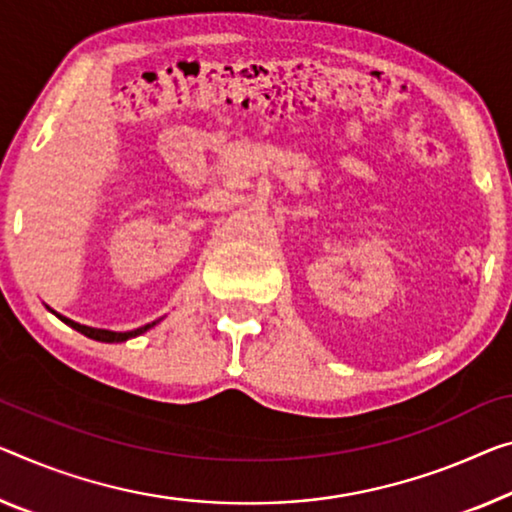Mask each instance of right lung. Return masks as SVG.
Listing matches in <instances>:
<instances>
[{"instance_id": "right-lung-1", "label": "right lung", "mask_w": 512, "mask_h": 512, "mask_svg": "<svg viewBox=\"0 0 512 512\" xmlns=\"http://www.w3.org/2000/svg\"><path fill=\"white\" fill-rule=\"evenodd\" d=\"M45 306H47V304H45ZM47 311H52L50 306H47ZM52 313H54V316H57L61 322H66L68 327H73V329H77V332H80V334L89 336V338H93V341H100V343H123V341H130V338L141 336V334L148 332V329L155 327L157 322L162 320V318H157V320H153V322H148V325H144V327L130 329V332H112V329H98V327L80 325V322H75V320H70V318H66V316H61V313H57V311H52Z\"/></svg>"}]
</instances>
